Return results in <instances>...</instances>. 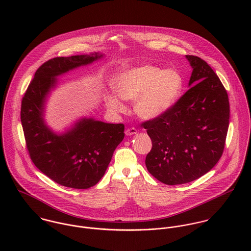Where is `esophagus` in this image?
<instances>
[{
	"label": "esophagus",
	"instance_id": "34e87169",
	"mask_svg": "<svg viewBox=\"0 0 251 251\" xmlns=\"http://www.w3.org/2000/svg\"><path fill=\"white\" fill-rule=\"evenodd\" d=\"M126 135H127V136H130V135H133V134H136L137 133V129L136 128H134V127H130V128H127L126 130Z\"/></svg>",
	"mask_w": 251,
	"mask_h": 251
}]
</instances>
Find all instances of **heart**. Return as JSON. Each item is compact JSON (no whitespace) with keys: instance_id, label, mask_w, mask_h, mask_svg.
<instances>
[{"instance_id":"b5f03b06","label":"heart","mask_w":251,"mask_h":251,"mask_svg":"<svg viewBox=\"0 0 251 251\" xmlns=\"http://www.w3.org/2000/svg\"><path fill=\"white\" fill-rule=\"evenodd\" d=\"M183 78L177 70H162L145 65L120 72L113 81L116 94L126 100H135L134 110L143 119L159 117L179 99ZM108 106L116 111L124 109L115 95H108Z\"/></svg>"}]
</instances>
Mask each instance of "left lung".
I'll return each instance as SVG.
<instances>
[{
    "label": "left lung",
    "instance_id": "left-lung-1",
    "mask_svg": "<svg viewBox=\"0 0 251 251\" xmlns=\"http://www.w3.org/2000/svg\"><path fill=\"white\" fill-rule=\"evenodd\" d=\"M185 57L193 69L189 90L165 113L141 125L152 143L147 169L168 185L208 173L223 153L229 126V99L220 79L201 58Z\"/></svg>",
    "mask_w": 251,
    "mask_h": 251
}]
</instances>
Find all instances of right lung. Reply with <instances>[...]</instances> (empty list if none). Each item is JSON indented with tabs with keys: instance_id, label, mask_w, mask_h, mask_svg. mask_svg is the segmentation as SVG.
Segmentation results:
<instances>
[{
	"instance_id": "obj_1",
	"label": "right lung",
	"mask_w": 251,
	"mask_h": 251,
	"mask_svg": "<svg viewBox=\"0 0 251 251\" xmlns=\"http://www.w3.org/2000/svg\"><path fill=\"white\" fill-rule=\"evenodd\" d=\"M101 57L95 53L48 60L36 70L22 99L21 123L32 161L48 178L67 187L85 189L100 181L125 137V126L85 118L71 130L56 134L42 118L45 98L57 76Z\"/></svg>"
}]
</instances>
